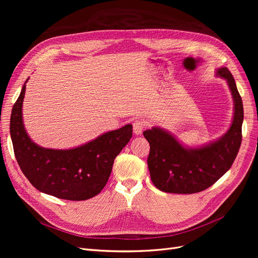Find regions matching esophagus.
<instances>
[{"label": "esophagus", "instance_id": "obj_1", "mask_svg": "<svg viewBox=\"0 0 258 258\" xmlns=\"http://www.w3.org/2000/svg\"><path fill=\"white\" fill-rule=\"evenodd\" d=\"M145 127V122L142 120H136L133 123V130L136 135H140Z\"/></svg>", "mask_w": 258, "mask_h": 258}]
</instances>
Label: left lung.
I'll return each instance as SVG.
<instances>
[{"label": "left lung", "mask_w": 258, "mask_h": 258, "mask_svg": "<svg viewBox=\"0 0 258 258\" xmlns=\"http://www.w3.org/2000/svg\"><path fill=\"white\" fill-rule=\"evenodd\" d=\"M234 100L232 124L223 138L209 145L187 150L171 135L154 127L143 132L150 143L148 169L154 185L164 192L197 194L205 190L232 166L241 143L243 107L232 74L221 68Z\"/></svg>", "instance_id": "8db88e82"}]
</instances>
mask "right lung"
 <instances>
[{"mask_svg":"<svg viewBox=\"0 0 258 258\" xmlns=\"http://www.w3.org/2000/svg\"><path fill=\"white\" fill-rule=\"evenodd\" d=\"M25 90L24 85L10 118L13 152L25 177L37 190L63 200L84 201L98 195L110 178L115 158L133 136L132 124L72 150L39 147L23 125Z\"/></svg>","mask_w":258,"mask_h":258,"instance_id":"right-lung-1","label":"right lung"}]
</instances>
